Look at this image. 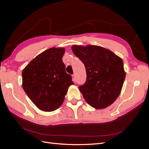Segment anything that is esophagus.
<instances>
[{"mask_svg":"<svg viewBox=\"0 0 149 149\" xmlns=\"http://www.w3.org/2000/svg\"><path fill=\"white\" fill-rule=\"evenodd\" d=\"M72 81L74 82H75V77L74 75H72Z\"/></svg>","mask_w":149,"mask_h":149,"instance_id":"obj_1","label":"esophagus"}]
</instances>
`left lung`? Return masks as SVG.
Masks as SVG:
<instances>
[{
    "label": "left lung",
    "mask_w": 149,
    "mask_h": 149,
    "mask_svg": "<svg viewBox=\"0 0 149 149\" xmlns=\"http://www.w3.org/2000/svg\"><path fill=\"white\" fill-rule=\"evenodd\" d=\"M72 50L86 69V82L79 86L86 102L96 109L111 106L120 95L125 79L122 59L96 45H74Z\"/></svg>",
    "instance_id": "obj_1"
}]
</instances>
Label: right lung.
<instances>
[{
  "label": "right lung",
  "mask_w": 149,
  "mask_h": 149,
  "mask_svg": "<svg viewBox=\"0 0 149 149\" xmlns=\"http://www.w3.org/2000/svg\"><path fill=\"white\" fill-rule=\"evenodd\" d=\"M64 48L52 47L33 59L22 72V86L38 109L52 112L62 105L74 84L63 62Z\"/></svg>",
  "instance_id": "right-lung-1"
}]
</instances>
